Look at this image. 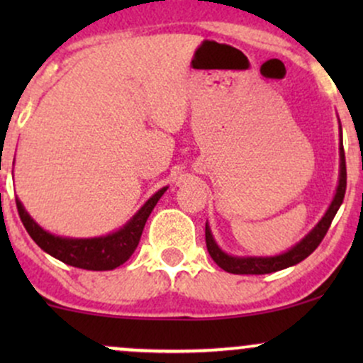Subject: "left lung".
Segmentation results:
<instances>
[{"instance_id":"8db88e82","label":"left lung","mask_w":363,"mask_h":363,"mask_svg":"<svg viewBox=\"0 0 363 363\" xmlns=\"http://www.w3.org/2000/svg\"><path fill=\"white\" fill-rule=\"evenodd\" d=\"M341 164H340V186L336 189V196L333 199L331 206L326 211V215L323 216V220L318 223V227L311 232L306 239H302L301 242L295 245L294 249H290L289 252L281 254V256L274 257H234L228 256L220 251L218 245L215 244L213 237H211L210 228H205V237H206V247L208 252H210L211 259H213L220 268L225 269L227 273L234 274H266V273H274L280 272V269L289 268V266L297 264L306 259L307 256H311L312 252L318 249V245L323 242L324 235L328 234L329 227H331L333 218H335L336 211L341 206L345 198V191H347V162H345V150L343 143H341Z\"/></svg>"}]
</instances>
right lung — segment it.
<instances>
[{
	"label": "right lung",
	"instance_id": "right-lung-1",
	"mask_svg": "<svg viewBox=\"0 0 363 363\" xmlns=\"http://www.w3.org/2000/svg\"><path fill=\"white\" fill-rule=\"evenodd\" d=\"M167 187L160 189L141 206V210L133 216L116 234L101 237V239H62L54 237L37 225L28 216L22 203L16 199V210H18L20 220L27 228L28 235L34 239L43 251L51 254L52 257L60 259L74 268L91 269V272H107L114 269L129 259L135 252L136 245L140 242L141 232H143L147 218L155 208L157 201L162 198Z\"/></svg>",
	"mask_w": 363,
	"mask_h": 363
}]
</instances>
